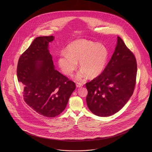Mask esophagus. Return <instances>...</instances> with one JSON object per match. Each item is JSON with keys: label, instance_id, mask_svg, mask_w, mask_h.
<instances>
[{"label": "esophagus", "instance_id": "34e87169", "mask_svg": "<svg viewBox=\"0 0 152 152\" xmlns=\"http://www.w3.org/2000/svg\"><path fill=\"white\" fill-rule=\"evenodd\" d=\"M83 86V84L82 83H76V86L77 88H81Z\"/></svg>", "mask_w": 152, "mask_h": 152}]
</instances>
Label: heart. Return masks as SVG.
Masks as SVG:
<instances>
[{
  "label": "heart",
  "instance_id": "obj_1",
  "mask_svg": "<svg viewBox=\"0 0 152 152\" xmlns=\"http://www.w3.org/2000/svg\"><path fill=\"white\" fill-rule=\"evenodd\" d=\"M67 52H63L58 58L59 66L66 75L72 74L80 61L81 70L77 77L81 79L88 75L95 78L100 75L105 67L109 52L102 44L87 39H78L72 42L67 47Z\"/></svg>",
  "mask_w": 152,
  "mask_h": 152
}]
</instances>
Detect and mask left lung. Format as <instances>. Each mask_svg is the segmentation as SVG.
Segmentation results:
<instances>
[{
    "instance_id": "left-lung-1",
    "label": "left lung",
    "mask_w": 152,
    "mask_h": 152,
    "mask_svg": "<svg viewBox=\"0 0 152 152\" xmlns=\"http://www.w3.org/2000/svg\"><path fill=\"white\" fill-rule=\"evenodd\" d=\"M137 73L135 56L118 37L115 51L102 74L86 83L90 110L102 117L118 112L133 94Z\"/></svg>"
}]
</instances>
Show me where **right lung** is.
Instances as JSON below:
<instances>
[{"mask_svg":"<svg viewBox=\"0 0 152 152\" xmlns=\"http://www.w3.org/2000/svg\"><path fill=\"white\" fill-rule=\"evenodd\" d=\"M53 36L37 37L19 58L17 74L24 100L40 115L53 118L64 110L75 83L54 67L48 49Z\"/></svg>","mask_w":152,"mask_h":152,"instance_id":"obj_1","label":"right lung"}]
</instances>
